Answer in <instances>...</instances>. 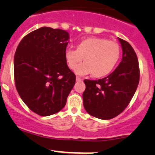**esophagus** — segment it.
Masks as SVG:
<instances>
[{"instance_id":"obj_1","label":"esophagus","mask_w":155,"mask_h":155,"mask_svg":"<svg viewBox=\"0 0 155 155\" xmlns=\"http://www.w3.org/2000/svg\"><path fill=\"white\" fill-rule=\"evenodd\" d=\"M76 82H81V81H82V79H81V78H79V77H78V76H76Z\"/></svg>"}]
</instances>
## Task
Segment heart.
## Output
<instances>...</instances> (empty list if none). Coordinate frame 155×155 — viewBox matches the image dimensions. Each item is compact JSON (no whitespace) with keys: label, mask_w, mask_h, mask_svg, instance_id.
Instances as JSON below:
<instances>
[{"label":"heart","mask_w":155,"mask_h":155,"mask_svg":"<svg viewBox=\"0 0 155 155\" xmlns=\"http://www.w3.org/2000/svg\"><path fill=\"white\" fill-rule=\"evenodd\" d=\"M120 55L119 45L103 37H88L78 43L76 49L67 48L64 52L68 67L75 69L76 74L84 76L92 73L95 78L109 74L116 66ZM83 57L85 62L79 65Z\"/></svg>","instance_id":"1"}]
</instances>
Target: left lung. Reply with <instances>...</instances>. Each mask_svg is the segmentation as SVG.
Wrapping results in <instances>:
<instances>
[{
  "mask_svg": "<svg viewBox=\"0 0 155 155\" xmlns=\"http://www.w3.org/2000/svg\"><path fill=\"white\" fill-rule=\"evenodd\" d=\"M122 58L111 74L98 80L85 79L83 105L89 115L109 120L119 115L134 97L139 81L140 68L136 52L129 43L118 38Z\"/></svg>",
  "mask_w": 155,
  "mask_h": 155,
  "instance_id": "8db88e82",
  "label": "left lung"
}]
</instances>
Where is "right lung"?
I'll use <instances>...</instances> for the list:
<instances>
[{
	"label": "right lung",
	"mask_w": 155,
	"mask_h": 155,
	"mask_svg": "<svg viewBox=\"0 0 155 155\" xmlns=\"http://www.w3.org/2000/svg\"><path fill=\"white\" fill-rule=\"evenodd\" d=\"M69 40L66 31L42 27L26 35L16 48L15 87L23 102L37 115L48 116L61 110L76 83L64 57Z\"/></svg>",
	"instance_id": "1"
}]
</instances>
